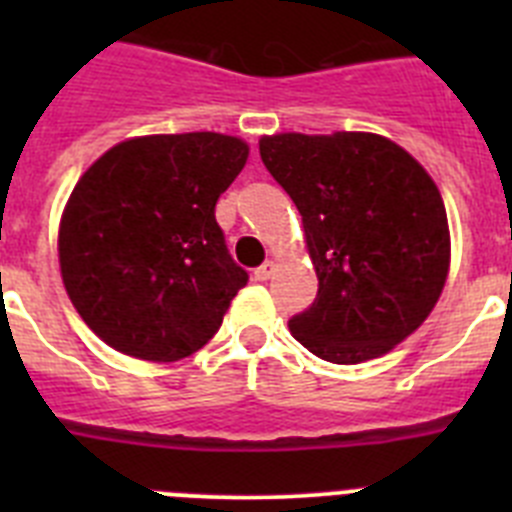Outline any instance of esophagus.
I'll list each match as a JSON object with an SVG mask.
<instances>
[{
	"label": "esophagus",
	"instance_id": "34e87169",
	"mask_svg": "<svg viewBox=\"0 0 512 512\" xmlns=\"http://www.w3.org/2000/svg\"><path fill=\"white\" fill-rule=\"evenodd\" d=\"M274 269H277V264H274V261H264L259 269L253 271V279H256V282H266V279H271Z\"/></svg>",
	"mask_w": 512,
	"mask_h": 512
}]
</instances>
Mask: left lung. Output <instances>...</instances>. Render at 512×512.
<instances>
[{
  "instance_id": "obj_1",
  "label": "left lung",
  "mask_w": 512,
  "mask_h": 512,
  "mask_svg": "<svg viewBox=\"0 0 512 512\" xmlns=\"http://www.w3.org/2000/svg\"><path fill=\"white\" fill-rule=\"evenodd\" d=\"M261 161L302 215L318 297L289 320L330 364H361L431 315L451 266L449 217L431 174L377 133L261 135Z\"/></svg>"
}]
</instances>
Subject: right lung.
<instances>
[{"mask_svg": "<svg viewBox=\"0 0 512 512\" xmlns=\"http://www.w3.org/2000/svg\"><path fill=\"white\" fill-rule=\"evenodd\" d=\"M246 161L235 135H138L81 174L58 225V264L71 305L107 346L179 361L215 336L248 282L215 220Z\"/></svg>", "mask_w": 512, "mask_h": 512, "instance_id": "1", "label": "right lung"}]
</instances>
